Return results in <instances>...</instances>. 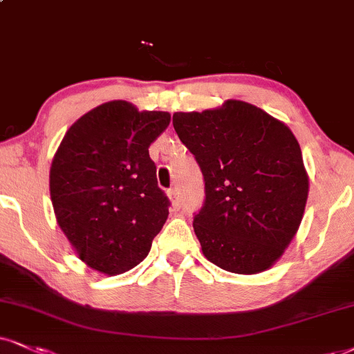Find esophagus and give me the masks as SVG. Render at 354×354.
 Instances as JSON below:
<instances>
[{
	"mask_svg": "<svg viewBox=\"0 0 354 354\" xmlns=\"http://www.w3.org/2000/svg\"><path fill=\"white\" fill-rule=\"evenodd\" d=\"M169 198H170V202H172L174 207H176V208L180 207V195H178L177 189L169 190Z\"/></svg>",
	"mask_w": 354,
	"mask_h": 354,
	"instance_id": "1",
	"label": "esophagus"
}]
</instances>
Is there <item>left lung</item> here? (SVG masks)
Wrapping results in <instances>:
<instances>
[{"label":"left lung","mask_w":354,"mask_h":354,"mask_svg":"<svg viewBox=\"0 0 354 354\" xmlns=\"http://www.w3.org/2000/svg\"><path fill=\"white\" fill-rule=\"evenodd\" d=\"M172 124L203 174L205 203L194 230L205 257L234 274L272 268L297 233L308 197L289 126L239 100L174 113Z\"/></svg>","instance_id":"obj_1"}]
</instances>
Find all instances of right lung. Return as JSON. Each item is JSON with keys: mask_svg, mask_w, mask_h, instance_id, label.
Listing matches in <instances>:
<instances>
[{"mask_svg": "<svg viewBox=\"0 0 354 354\" xmlns=\"http://www.w3.org/2000/svg\"><path fill=\"white\" fill-rule=\"evenodd\" d=\"M167 111L115 100L78 118L55 151L50 200L60 230L88 268L118 276L149 254L169 216L149 146Z\"/></svg>", "mask_w": 354, "mask_h": 354, "instance_id": "add662e5", "label": "right lung"}]
</instances>
